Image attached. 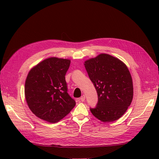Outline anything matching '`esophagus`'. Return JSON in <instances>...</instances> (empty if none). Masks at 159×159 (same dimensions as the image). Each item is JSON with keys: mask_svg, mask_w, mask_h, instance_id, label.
<instances>
[{"mask_svg": "<svg viewBox=\"0 0 159 159\" xmlns=\"http://www.w3.org/2000/svg\"><path fill=\"white\" fill-rule=\"evenodd\" d=\"M85 99V96L84 95H83L81 96V97L80 98V100L81 101V102H84Z\"/></svg>", "mask_w": 159, "mask_h": 159, "instance_id": "34e87169", "label": "esophagus"}]
</instances>
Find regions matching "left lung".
Segmentation results:
<instances>
[{
    "mask_svg": "<svg viewBox=\"0 0 159 159\" xmlns=\"http://www.w3.org/2000/svg\"><path fill=\"white\" fill-rule=\"evenodd\" d=\"M89 78L98 95L91 113L102 122H112L126 112L133 97L131 74L122 61L107 54H101L84 62Z\"/></svg>",
    "mask_w": 159,
    "mask_h": 159,
    "instance_id": "8db88e82",
    "label": "left lung"
}]
</instances>
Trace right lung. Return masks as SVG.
I'll return each instance as SVG.
<instances>
[{"mask_svg":"<svg viewBox=\"0 0 159 159\" xmlns=\"http://www.w3.org/2000/svg\"><path fill=\"white\" fill-rule=\"evenodd\" d=\"M71 61L52 57L42 61L28 73L25 94L28 107L36 116L56 123L75 105L68 93L65 75Z\"/></svg>","mask_w":159,"mask_h":159,"instance_id":"right-lung-1","label":"right lung"}]
</instances>
